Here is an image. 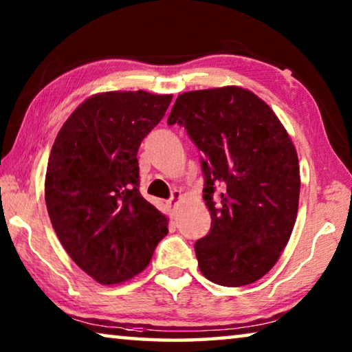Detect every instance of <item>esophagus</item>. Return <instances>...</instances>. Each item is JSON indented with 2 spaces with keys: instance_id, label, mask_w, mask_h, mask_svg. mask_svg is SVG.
<instances>
[{
  "instance_id": "obj_1",
  "label": "esophagus",
  "mask_w": 352,
  "mask_h": 352,
  "mask_svg": "<svg viewBox=\"0 0 352 352\" xmlns=\"http://www.w3.org/2000/svg\"><path fill=\"white\" fill-rule=\"evenodd\" d=\"M182 199V192L180 190H172V194H170V199L168 200V204H169V206L170 208H175V205H177V201Z\"/></svg>"
}]
</instances>
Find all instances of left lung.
Returning a JSON list of instances; mask_svg holds the SVG:
<instances>
[{"label":"left lung","mask_w":352,"mask_h":352,"mask_svg":"<svg viewBox=\"0 0 352 352\" xmlns=\"http://www.w3.org/2000/svg\"><path fill=\"white\" fill-rule=\"evenodd\" d=\"M168 124L184 127L201 153L211 228L194 245L200 272L226 287L258 281L296 220L300 166L287 132L264 100L239 87L180 94Z\"/></svg>","instance_id":"obj_1"}]
</instances>
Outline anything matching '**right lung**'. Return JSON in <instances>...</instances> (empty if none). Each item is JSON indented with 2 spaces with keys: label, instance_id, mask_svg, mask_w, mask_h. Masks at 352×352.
Returning a JSON list of instances; mask_svg holds the SVG:
<instances>
[{
  "label": "right lung",
  "instance_id": "right-lung-1",
  "mask_svg": "<svg viewBox=\"0 0 352 352\" xmlns=\"http://www.w3.org/2000/svg\"><path fill=\"white\" fill-rule=\"evenodd\" d=\"M170 94L110 91L74 110L47 162L45 200L69 258L100 284L147 267L168 219L140 192L138 148L162 121Z\"/></svg>",
  "mask_w": 352,
  "mask_h": 352
}]
</instances>
